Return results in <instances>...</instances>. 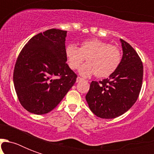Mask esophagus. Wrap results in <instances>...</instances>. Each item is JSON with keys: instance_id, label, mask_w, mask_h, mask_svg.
<instances>
[{"instance_id": "1", "label": "esophagus", "mask_w": 154, "mask_h": 154, "mask_svg": "<svg viewBox=\"0 0 154 154\" xmlns=\"http://www.w3.org/2000/svg\"><path fill=\"white\" fill-rule=\"evenodd\" d=\"M83 78H82V77H77V82H82V81H83Z\"/></svg>"}]
</instances>
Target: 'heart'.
Returning a JSON list of instances; mask_svg holds the SVG:
<instances>
[{
    "label": "heart",
    "mask_w": 154,
    "mask_h": 154,
    "mask_svg": "<svg viewBox=\"0 0 154 154\" xmlns=\"http://www.w3.org/2000/svg\"><path fill=\"white\" fill-rule=\"evenodd\" d=\"M68 64L72 69H77L86 58V65L80 72L85 77L95 74L98 78H105L114 73L122 61L119 47L99 39H89L82 42L80 48L69 45L65 48Z\"/></svg>",
    "instance_id": "heart-1"
}]
</instances>
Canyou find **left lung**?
I'll return each instance as SVG.
<instances>
[{
  "label": "left lung",
  "instance_id": "1",
  "mask_svg": "<svg viewBox=\"0 0 154 154\" xmlns=\"http://www.w3.org/2000/svg\"><path fill=\"white\" fill-rule=\"evenodd\" d=\"M123 57L117 71L109 78L92 82L85 99L90 109L101 118H115L127 112L139 97L143 64L137 53L121 39Z\"/></svg>",
  "mask_w": 154,
  "mask_h": 154
}]
</instances>
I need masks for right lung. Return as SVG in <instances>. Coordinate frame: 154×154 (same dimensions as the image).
<instances>
[{
	"label": "right lung",
	"mask_w": 154,
	"mask_h": 154,
	"mask_svg": "<svg viewBox=\"0 0 154 154\" xmlns=\"http://www.w3.org/2000/svg\"><path fill=\"white\" fill-rule=\"evenodd\" d=\"M67 31L51 29L32 37L23 47L13 70V83L20 105L42 115L61 101L77 75L66 63Z\"/></svg>",
	"instance_id": "right-lung-1"
}]
</instances>
